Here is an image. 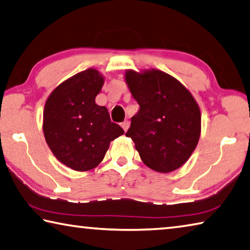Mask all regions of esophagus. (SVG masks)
I'll return each instance as SVG.
<instances>
[{
    "label": "esophagus",
    "mask_w": 250,
    "mask_h": 250,
    "mask_svg": "<svg viewBox=\"0 0 250 250\" xmlns=\"http://www.w3.org/2000/svg\"><path fill=\"white\" fill-rule=\"evenodd\" d=\"M129 125H130V124H129V121H124V122H122V124H121V126H122V129H124L125 130V131H126V130H128L129 129Z\"/></svg>",
    "instance_id": "1"
}]
</instances>
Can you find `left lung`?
<instances>
[{
    "instance_id": "left-lung-1",
    "label": "left lung",
    "mask_w": 250,
    "mask_h": 250,
    "mask_svg": "<svg viewBox=\"0 0 250 250\" xmlns=\"http://www.w3.org/2000/svg\"><path fill=\"white\" fill-rule=\"evenodd\" d=\"M125 79L140 106L125 136L146 167L161 173L179 169L200 138L201 113L195 98L176 78L157 69L126 70Z\"/></svg>"
}]
</instances>
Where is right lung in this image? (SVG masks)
I'll list each match as a JSON object with an SVG mask.
<instances>
[{"mask_svg": "<svg viewBox=\"0 0 250 250\" xmlns=\"http://www.w3.org/2000/svg\"><path fill=\"white\" fill-rule=\"evenodd\" d=\"M104 77L90 68L66 79L46 99L43 133L54 157L75 171H88L104 160L110 142L125 133L96 104Z\"/></svg>", "mask_w": 250, "mask_h": 250, "instance_id": "1", "label": "right lung"}]
</instances>
